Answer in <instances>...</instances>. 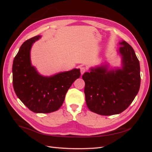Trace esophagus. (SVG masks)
<instances>
[{
	"label": "esophagus",
	"mask_w": 152,
	"mask_h": 152,
	"mask_svg": "<svg viewBox=\"0 0 152 152\" xmlns=\"http://www.w3.org/2000/svg\"><path fill=\"white\" fill-rule=\"evenodd\" d=\"M86 70H87V69H86V67L82 66L80 68V73H81V74H84V73L86 72Z\"/></svg>",
	"instance_id": "1"
}]
</instances>
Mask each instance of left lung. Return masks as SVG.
I'll use <instances>...</instances> for the list:
<instances>
[{
  "mask_svg": "<svg viewBox=\"0 0 152 152\" xmlns=\"http://www.w3.org/2000/svg\"><path fill=\"white\" fill-rule=\"evenodd\" d=\"M122 70L108 71L106 67L91 69L82 75L87 107L102 115L121 113L134 99L140 89V66L133 48L121 42Z\"/></svg>",
  "mask_w": 152,
  "mask_h": 152,
  "instance_id": "8db88e82",
  "label": "left lung"
}]
</instances>
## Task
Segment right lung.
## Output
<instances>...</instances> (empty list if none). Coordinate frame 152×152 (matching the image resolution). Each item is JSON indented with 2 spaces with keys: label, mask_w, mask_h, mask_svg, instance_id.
<instances>
[{
  "label": "right lung",
  "mask_w": 152,
  "mask_h": 152,
  "mask_svg": "<svg viewBox=\"0 0 152 152\" xmlns=\"http://www.w3.org/2000/svg\"><path fill=\"white\" fill-rule=\"evenodd\" d=\"M34 37L21 45L12 64L14 90L22 103L35 113H48L61 107L68 89L80 76L79 69L59 73L53 77L41 76L31 65L30 53Z\"/></svg>",
  "instance_id": "1"
}]
</instances>
